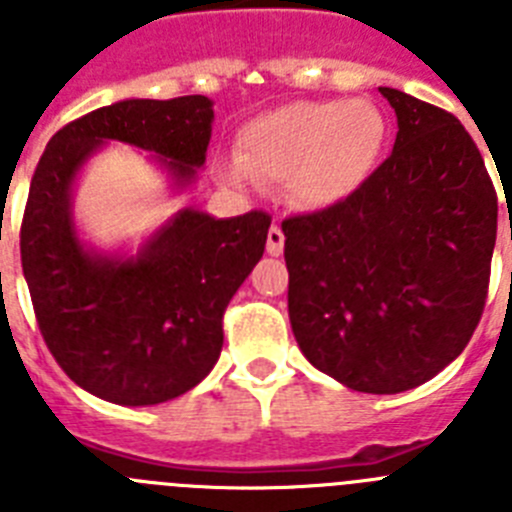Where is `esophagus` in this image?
Segmentation results:
<instances>
[{
	"label": "esophagus",
	"instance_id": "1",
	"mask_svg": "<svg viewBox=\"0 0 512 512\" xmlns=\"http://www.w3.org/2000/svg\"><path fill=\"white\" fill-rule=\"evenodd\" d=\"M266 251H269L271 256H279V253L284 251V233L279 225H271L269 228V235H266Z\"/></svg>",
	"mask_w": 512,
	"mask_h": 512
}]
</instances>
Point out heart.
Segmentation results:
<instances>
[{"label": "heart", "instance_id": "obj_1", "mask_svg": "<svg viewBox=\"0 0 512 512\" xmlns=\"http://www.w3.org/2000/svg\"><path fill=\"white\" fill-rule=\"evenodd\" d=\"M384 138V115L366 99L292 102L246 122L228 174L233 182L287 179L297 205L320 210L361 189L377 169Z\"/></svg>", "mask_w": 512, "mask_h": 512}]
</instances>
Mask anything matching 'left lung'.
<instances>
[{
  "mask_svg": "<svg viewBox=\"0 0 512 512\" xmlns=\"http://www.w3.org/2000/svg\"><path fill=\"white\" fill-rule=\"evenodd\" d=\"M395 148L348 200L282 220L302 354L356 392L395 395L467 348L485 310L497 192L451 112L379 87Z\"/></svg>",
  "mask_w": 512,
  "mask_h": 512,
  "instance_id": "obj_1",
  "label": "left lung"
}]
</instances>
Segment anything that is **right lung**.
I'll use <instances>...</instances> for the list:
<instances>
[{
	"instance_id": "1",
	"label": "right lung",
	"mask_w": 512,
	"mask_h": 512,
	"mask_svg": "<svg viewBox=\"0 0 512 512\" xmlns=\"http://www.w3.org/2000/svg\"><path fill=\"white\" fill-rule=\"evenodd\" d=\"M212 102L202 94L125 99L63 125L35 166L20 256L45 346L79 387L115 405H158L210 374L230 297L264 256L271 215L215 220L184 210L138 259L84 251L69 187L102 140L166 158L182 184L205 164Z\"/></svg>"
}]
</instances>
